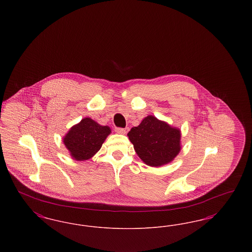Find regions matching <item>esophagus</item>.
Listing matches in <instances>:
<instances>
[{
    "mask_svg": "<svg viewBox=\"0 0 252 252\" xmlns=\"http://www.w3.org/2000/svg\"><path fill=\"white\" fill-rule=\"evenodd\" d=\"M128 130H129V128H128V127H126V128L116 127V128H115V131H117L118 133H122V134H126V133H127Z\"/></svg>",
    "mask_w": 252,
    "mask_h": 252,
    "instance_id": "34e87169",
    "label": "esophagus"
}]
</instances>
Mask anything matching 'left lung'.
<instances>
[{"mask_svg":"<svg viewBox=\"0 0 252 252\" xmlns=\"http://www.w3.org/2000/svg\"><path fill=\"white\" fill-rule=\"evenodd\" d=\"M134 149L145 164L158 167L171 162L180 153V130L152 115L145 117L127 133Z\"/></svg>","mask_w":252,"mask_h":252,"instance_id":"obj_1","label":"left lung"}]
</instances>
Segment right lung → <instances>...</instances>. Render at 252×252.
Segmentation results:
<instances>
[{"instance_id": "add662e5", "label": "right lung", "mask_w": 252, "mask_h": 252, "mask_svg": "<svg viewBox=\"0 0 252 252\" xmlns=\"http://www.w3.org/2000/svg\"><path fill=\"white\" fill-rule=\"evenodd\" d=\"M110 132L108 126H100L91 118H84L65 135L63 143L72 158L87 160L100 150Z\"/></svg>"}]
</instances>
